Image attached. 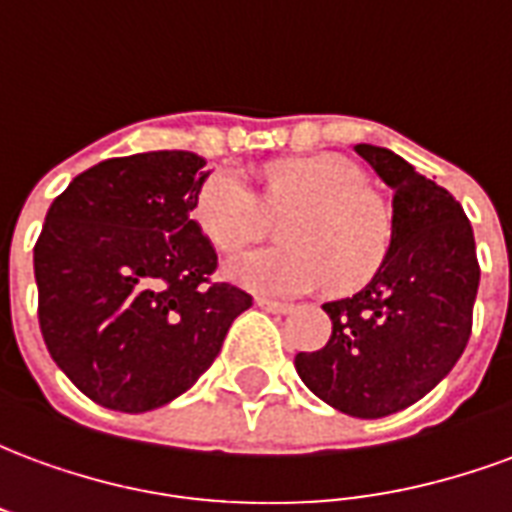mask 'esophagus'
I'll return each mask as SVG.
<instances>
[{"mask_svg":"<svg viewBox=\"0 0 512 512\" xmlns=\"http://www.w3.org/2000/svg\"><path fill=\"white\" fill-rule=\"evenodd\" d=\"M257 307H263L266 312H274V315H285V312L293 310V304H288V301H274L266 299V296H257Z\"/></svg>","mask_w":512,"mask_h":512,"instance_id":"esophagus-1","label":"esophagus"}]
</instances>
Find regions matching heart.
<instances>
[{
    "label": "heart",
    "mask_w": 512,
    "mask_h": 512,
    "mask_svg": "<svg viewBox=\"0 0 512 512\" xmlns=\"http://www.w3.org/2000/svg\"><path fill=\"white\" fill-rule=\"evenodd\" d=\"M194 222L219 252H241L279 227L282 249L227 263V277L268 296H299L321 285L337 293L365 288L395 244V213L365 183L354 161L334 153L274 161L263 169V205L230 167L213 169L194 194Z\"/></svg>",
    "instance_id": "obj_1"
}]
</instances>
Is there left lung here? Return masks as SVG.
<instances>
[{
  "mask_svg": "<svg viewBox=\"0 0 512 512\" xmlns=\"http://www.w3.org/2000/svg\"><path fill=\"white\" fill-rule=\"evenodd\" d=\"M354 150L395 189V244L367 288L323 304L332 337L321 351L296 354V370L323 403L378 419L417 403L461 359L480 263L472 224L450 191L386 147Z\"/></svg>",
  "mask_w": 512,
  "mask_h": 512,
  "instance_id": "1",
  "label": "left lung"
}]
</instances>
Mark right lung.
Instances as JSON below:
<instances>
[{
	"label": "right lung",
	"mask_w": 512,
	"mask_h": 512,
	"mask_svg": "<svg viewBox=\"0 0 512 512\" xmlns=\"http://www.w3.org/2000/svg\"><path fill=\"white\" fill-rule=\"evenodd\" d=\"M205 161L186 150L106 158L51 202L35 244L51 359L93 403L139 414L213 365L252 296L216 282L191 219Z\"/></svg>",
	"instance_id": "add662e5"
}]
</instances>
